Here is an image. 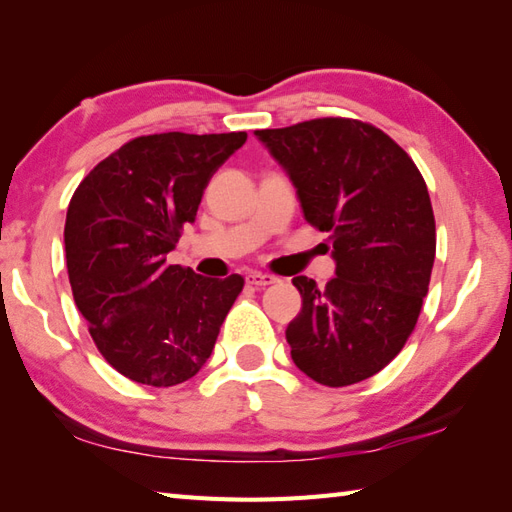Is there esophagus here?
<instances>
[{
    "mask_svg": "<svg viewBox=\"0 0 512 512\" xmlns=\"http://www.w3.org/2000/svg\"><path fill=\"white\" fill-rule=\"evenodd\" d=\"M246 281H248L250 286H255V288H264V286L277 284L279 279L275 275H268V273H248Z\"/></svg>",
    "mask_w": 512,
    "mask_h": 512,
    "instance_id": "34e87169",
    "label": "esophagus"
}]
</instances>
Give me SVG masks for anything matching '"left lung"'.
<instances>
[{
  "label": "left lung",
  "instance_id": "8db88e82",
  "mask_svg": "<svg viewBox=\"0 0 512 512\" xmlns=\"http://www.w3.org/2000/svg\"><path fill=\"white\" fill-rule=\"evenodd\" d=\"M255 136L295 184L303 217L330 233L336 277L292 284L301 312L286 328L290 356L325 387L378 374L405 347L427 297L436 220L422 173L378 127L314 118Z\"/></svg>",
  "mask_w": 512,
  "mask_h": 512
}]
</instances>
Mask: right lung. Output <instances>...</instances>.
<instances>
[{
  "label": "right lung",
  "mask_w": 512,
  "mask_h": 512,
  "mask_svg": "<svg viewBox=\"0 0 512 512\" xmlns=\"http://www.w3.org/2000/svg\"><path fill=\"white\" fill-rule=\"evenodd\" d=\"M246 132L129 140L76 187L65 217L74 303L103 358L140 385L200 372L244 279H206L167 262L206 184Z\"/></svg>",
  "instance_id": "obj_1"
}]
</instances>
